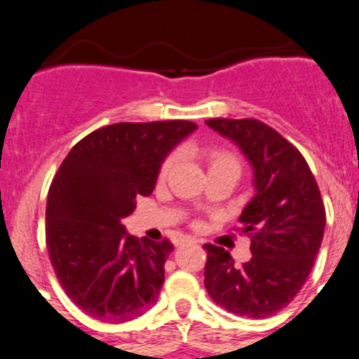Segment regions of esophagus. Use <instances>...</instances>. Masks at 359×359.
I'll list each match as a JSON object with an SVG mask.
<instances>
[{"label": "esophagus", "mask_w": 359, "mask_h": 359, "mask_svg": "<svg viewBox=\"0 0 359 359\" xmlns=\"http://www.w3.org/2000/svg\"><path fill=\"white\" fill-rule=\"evenodd\" d=\"M187 242H191L189 236H180L179 240H175V245H182V243H187Z\"/></svg>", "instance_id": "34e87169"}]
</instances>
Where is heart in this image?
Returning a JSON list of instances; mask_svg holds the SVG:
<instances>
[{"instance_id": "heart-1", "label": "heart", "mask_w": 359, "mask_h": 359, "mask_svg": "<svg viewBox=\"0 0 359 359\" xmlns=\"http://www.w3.org/2000/svg\"><path fill=\"white\" fill-rule=\"evenodd\" d=\"M203 158L208 165V172H214V170H235L240 173V161L231 151L221 147H205L203 149ZM179 154L177 152H170L165 159L161 161L159 166V179H166L168 173L172 172V168L175 166Z\"/></svg>"}]
</instances>
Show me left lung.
I'll use <instances>...</instances> for the list:
<instances>
[{
  "mask_svg": "<svg viewBox=\"0 0 359 359\" xmlns=\"http://www.w3.org/2000/svg\"><path fill=\"white\" fill-rule=\"evenodd\" d=\"M242 149L254 168L256 196L240 215L236 231L250 238V257L205 243V287L212 300L245 318H268L300 293L323 242L326 210L321 191L302 152L257 119L205 121Z\"/></svg>",
  "mask_w": 359,
  "mask_h": 359,
  "instance_id": "left-lung-1",
  "label": "left lung"
}]
</instances>
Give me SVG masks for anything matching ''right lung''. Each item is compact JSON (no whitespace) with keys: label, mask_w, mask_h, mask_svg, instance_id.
Wrapping results in <instances>:
<instances>
[{"label":"right lung","mask_w":359,"mask_h":359,"mask_svg":"<svg viewBox=\"0 0 359 359\" xmlns=\"http://www.w3.org/2000/svg\"><path fill=\"white\" fill-rule=\"evenodd\" d=\"M196 128L191 121L110 124L73 145L59 166L45 242L59 284L87 316L131 321L158 300L173 243L140 242L123 219L137 196L154 191L161 161Z\"/></svg>","instance_id":"obj_1"}]
</instances>
